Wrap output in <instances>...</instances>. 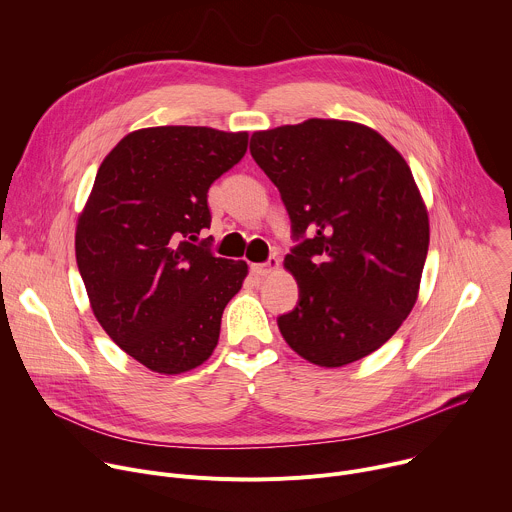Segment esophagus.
<instances>
[{
  "instance_id": "esophagus-1",
  "label": "esophagus",
  "mask_w": 512,
  "mask_h": 512,
  "mask_svg": "<svg viewBox=\"0 0 512 512\" xmlns=\"http://www.w3.org/2000/svg\"><path fill=\"white\" fill-rule=\"evenodd\" d=\"M279 269V259L277 257H269L265 263H255L251 265V271L259 277H267L271 273H275Z\"/></svg>"
}]
</instances>
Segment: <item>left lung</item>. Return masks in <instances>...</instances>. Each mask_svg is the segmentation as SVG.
<instances>
[{"instance_id": "8db88e82", "label": "left lung", "mask_w": 512, "mask_h": 512, "mask_svg": "<svg viewBox=\"0 0 512 512\" xmlns=\"http://www.w3.org/2000/svg\"><path fill=\"white\" fill-rule=\"evenodd\" d=\"M251 156L302 239L283 259L300 300L277 318L281 336L326 369L375 352L413 310L429 247L407 162L379 131L340 119L255 131Z\"/></svg>"}]
</instances>
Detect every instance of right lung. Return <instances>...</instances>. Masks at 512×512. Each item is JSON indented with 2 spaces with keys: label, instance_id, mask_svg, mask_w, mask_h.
Returning a JSON list of instances; mask_svg holds the SVG:
<instances>
[{
  "label": "right lung",
  "instance_id": "1",
  "mask_svg": "<svg viewBox=\"0 0 512 512\" xmlns=\"http://www.w3.org/2000/svg\"><path fill=\"white\" fill-rule=\"evenodd\" d=\"M247 131L160 125L127 133L99 166L75 251L91 310L145 369L182 375L210 358L249 273L198 243L206 194L247 152Z\"/></svg>",
  "mask_w": 512,
  "mask_h": 512
}]
</instances>
